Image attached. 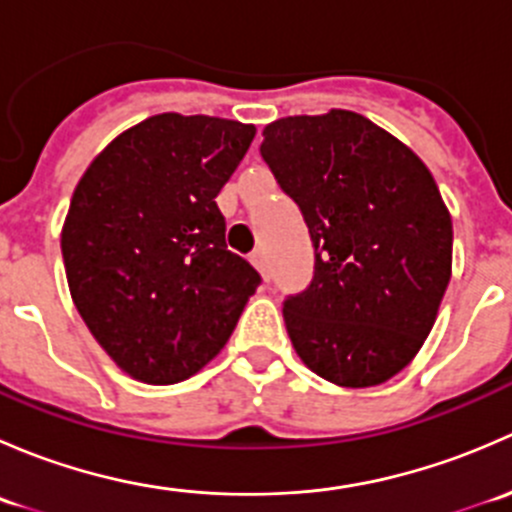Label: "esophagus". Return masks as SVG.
<instances>
[{
	"instance_id": "esophagus-1",
	"label": "esophagus",
	"mask_w": 512,
	"mask_h": 512,
	"mask_svg": "<svg viewBox=\"0 0 512 512\" xmlns=\"http://www.w3.org/2000/svg\"><path fill=\"white\" fill-rule=\"evenodd\" d=\"M250 260H252V265L260 270V275L265 277V280H270V260H267V252L262 250V247H257V250L252 252Z\"/></svg>"
}]
</instances>
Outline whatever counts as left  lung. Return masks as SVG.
<instances>
[{
  "instance_id": "8db88e82",
  "label": "left lung",
  "mask_w": 512,
  "mask_h": 512,
  "mask_svg": "<svg viewBox=\"0 0 512 512\" xmlns=\"http://www.w3.org/2000/svg\"><path fill=\"white\" fill-rule=\"evenodd\" d=\"M260 153L314 247L307 289L282 302L299 359L349 389L399 374L451 280L453 225L411 148L352 111L289 116Z\"/></svg>"
}]
</instances>
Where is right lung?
Here are the masks:
<instances>
[{"mask_svg": "<svg viewBox=\"0 0 512 512\" xmlns=\"http://www.w3.org/2000/svg\"><path fill=\"white\" fill-rule=\"evenodd\" d=\"M255 126L160 113L113 138L61 232L81 319L133 379L178 384L230 339L262 277L227 250L218 193Z\"/></svg>", "mask_w": 512, "mask_h": 512, "instance_id": "add662e5", "label": "right lung"}]
</instances>
